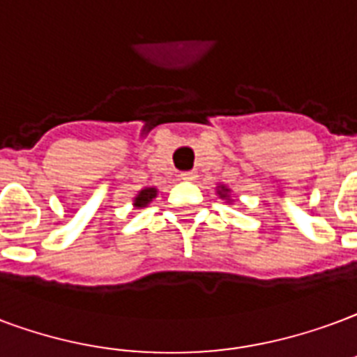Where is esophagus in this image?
I'll return each mask as SVG.
<instances>
[{
    "instance_id": "34e87169",
    "label": "esophagus",
    "mask_w": 357,
    "mask_h": 357,
    "mask_svg": "<svg viewBox=\"0 0 357 357\" xmlns=\"http://www.w3.org/2000/svg\"><path fill=\"white\" fill-rule=\"evenodd\" d=\"M179 178L183 179V181H195L197 179V172H181Z\"/></svg>"
}]
</instances>
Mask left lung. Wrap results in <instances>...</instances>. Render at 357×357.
Here are the masks:
<instances>
[{
	"label": "left lung",
	"mask_w": 357,
	"mask_h": 357,
	"mask_svg": "<svg viewBox=\"0 0 357 357\" xmlns=\"http://www.w3.org/2000/svg\"><path fill=\"white\" fill-rule=\"evenodd\" d=\"M219 197H221V199H225L227 195H229V189H227V187H219Z\"/></svg>",
	"instance_id": "8db88e82"
}]
</instances>
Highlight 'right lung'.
<instances>
[{"instance_id": "add662e5", "label": "right lung", "mask_w": 357, "mask_h": 357, "mask_svg": "<svg viewBox=\"0 0 357 357\" xmlns=\"http://www.w3.org/2000/svg\"><path fill=\"white\" fill-rule=\"evenodd\" d=\"M155 197H157V189H153V187L142 189V191L138 192V197L134 199V206H136V208H144V206L149 204L151 199H155Z\"/></svg>"}]
</instances>
